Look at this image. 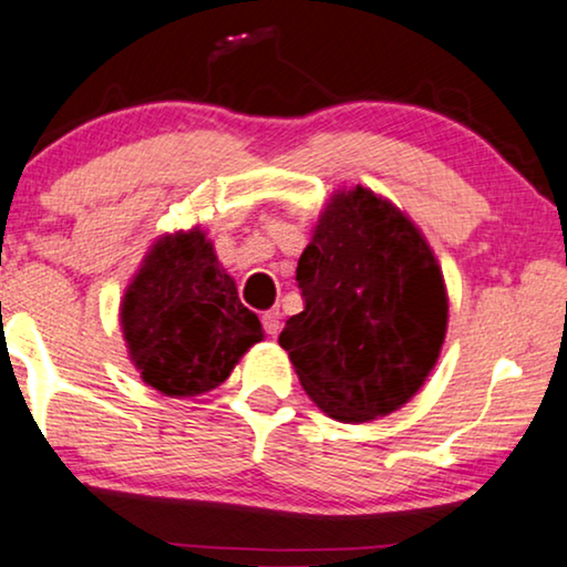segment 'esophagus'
I'll return each instance as SVG.
<instances>
[{
  "label": "esophagus",
  "mask_w": 567,
  "mask_h": 567,
  "mask_svg": "<svg viewBox=\"0 0 567 567\" xmlns=\"http://www.w3.org/2000/svg\"><path fill=\"white\" fill-rule=\"evenodd\" d=\"M262 328H266L268 336H278V330H281V312L278 309H268V312H262Z\"/></svg>",
  "instance_id": "esophagus-1"
}]
</instances>
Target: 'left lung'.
<instances>
[{"label":"left lung","instance_id":"1","mask_svg":"<svg viewBox=\"0 0 567 567\" xmlns=\"http://www.w3.org/2000/svg\"><path fill=\"white\" fill-rule=\"evenodd\" d=\"M297 281L305 309L278 343L309 400L343 423L410 402L436 367L449 322L444 274L415 221L363 185L336 190Z\"/></svg>","mask_w":567,"mask_h":567}]
</instances>
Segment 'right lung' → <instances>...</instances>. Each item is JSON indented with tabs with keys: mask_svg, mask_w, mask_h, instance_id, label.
<instances>
[{
	"mask_svg": "<svg viewBox=\"0 0 567 567\" xmlns=\"http://www.w3.org/2000/svg\"><path fill=\"white\" fill-rule=\"evenodd\" d=\"M128 359L167 398L212 392L262 340V324L200 227L154 239L121 299Z\"/></svg>",
	"mask_w": 567,
	"mask_h": 567,
	"instance_id": "add662e5",
	"label": "right lung"
}]
</instances>
